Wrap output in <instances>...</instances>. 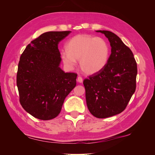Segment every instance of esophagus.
I'll return each instance as SVG.
<instances>
[{
	"label": "esophagus",
	"mask_w": 155,
	"mask_h": 155,
	"mask_svg": "<svg viewBox=\"0 0 155 155\" xmlns=\"http://www.w3.org/2000/svg\"><path fill=\"white\" fill-rule=\"evenodd\" d=\"M78 81L79 83H82L83 82V78L81 76H78Z\"/></svg>",
	"instance_id": "34e87169"
}]
</instances>
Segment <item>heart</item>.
<instances>
[{
  "instance_id": "obj_1",
  "label": "heart",
  "mask_w": 155,
  "mask_h": 155,
  "mask_svg": "<svg viewBox=\"0 0 155 155\" xmlns=\"http://www.w3.org/2000/svg\"><path fill=\"white\" fill-rule=\"evenodd\" d=\"M66 48L61 52L64 64L72 68L79 59L81 70L88 74L104 68L110 55L109 45L104 39L88 35L74 36L68 41Z\"/></svg>"
}]
</instances>
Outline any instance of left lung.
I'll use <instances>...</instances> for the list:
<instances>
[{
	"label": "left lung",
	"instance_id": "obj_1",
	"mask_svg": "<svg viewBox=\"0 0 155 155\" xmlns=\"http://www.w3.org/2000/svg\"><path fill=\"white\" fill-rule=\"evenodd\" d=\"M109 39L111 54L105 67L84 79L87 107L97 118L123 112L136 90L137 64L130 49L114 33L97 30Z\"/></svg>",
	"mask_w": 155,
	"mask_h": 155
}]
</instances>
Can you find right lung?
<instances>
[{
    "label": "right lung",
    "instance_id": "obj_1",
    "mask_svg": "<svg viewBox=\"0 0 155 155\" xmlns=\"http://www.w3.org/2000/svg\"><path fill=\"white\" fill-rule=\"evenodd\" d=\"M70 31H48L31 41L21 55L17 86L21 106L35 118L51 120L76 85L78 74L59 68V42Z\"/></svg>",
    "mask_w": 155,
    "mask_h": 155
}]
</instances>
